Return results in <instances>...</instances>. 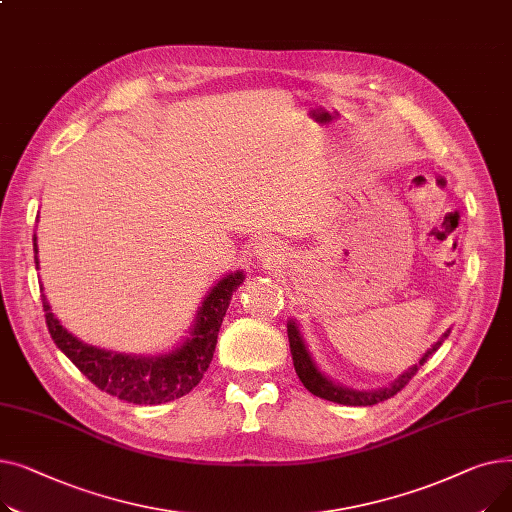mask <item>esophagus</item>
Masks as SVG:
<instances>
[{
	"label": "esophagus",
	"mask_w": 512,
	"mask_h": 512,
	"mask_svg": "<svg viewBox=\"0 0 512 512\" xmlns=\"http://www.w3.org/2000/svg\"><path fill=\"white\" fill-rule=\"evenodd\" d=\"M255 257L263 267H274L282 259V247L274 238H263L257 242Z\"/></svg>",
	"instance_id": "esophagus-1"
}]
</instances>
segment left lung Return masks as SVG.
I'll use <instances>...</instances> for the list:
<instances>
[{
    "instance_id": "left-lung-1",
    "label": "left lung",
    "mask_w": 512,
    "mask_h": 512,
    "mask_svg": "<svg viewBox=\"0 0 512 512\" xmlns=\"http://www.w3.org/2000/svg\"><path fill=\"white\" fill-rule=\"evenodd\" d=\"M450 330L444 332V336L429 348V351L419 359L417 365L409 367V371H405L400 375V378H396L392 382V386L388 388H380V390H371V392H359V390H351V388H344L340 384H334L330 378H326L324 373L319 371V367L315 365L309 348L299 332V326L294 324V321L290 319L288 321V342H290V353H292V363H294V369H297V375L299 380L303 382V386L319 396V398H326L330 402H338V405H348V407H371V405H378V402L382 400H388L390 396H394L396 392H400L402 388H405L409 384V380L413 378V375L419 371V367L432 357L438 348L442 346L444 338H448Z\"/></svg>"
}]
</instances>
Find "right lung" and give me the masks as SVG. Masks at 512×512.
Returning <instances> with one entry per match:
<instances>
[{
  "instance_id": "add662e5",
  "label": "right lung",
  "mask_w": 512,
  "mask_h": 512,
  "mask_svg": "<svg viewBox=\"0 0 512 512\" xmlns=\"http://www.w3.org/2000/svg\"><path fill=\"white\" fill-rule=\"evenodd\" d=\"M33 247L35 265L39 267L37 234H33ZM242 280H245V274L238 270L215 284L197 311L191 336L176 346L172 353L159 357L122 355L85 344L72 336L51 313L45 294L41 297L47 330L53 342L89 382L107 394L132 402V405H161V402H170L188 394L201 382L213 359L218 332L232 301V292L242 284Z\"/></svg>"
}]
</instances>
